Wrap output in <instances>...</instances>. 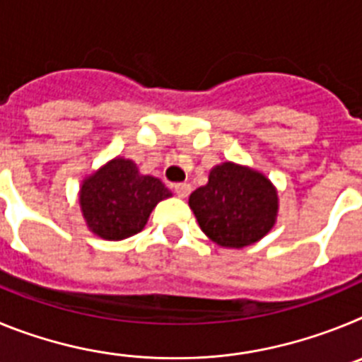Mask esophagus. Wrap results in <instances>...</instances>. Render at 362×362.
<instances>
[{
	"instance_id": "esophagus-1",
	"label": "esophagus",
	"mask_w": 362,
	"mask_h": 362,
	"mask_svg": "<svg viewBox=\"0 0 362 362\" xmlns=\"http://www.w3.org/2000/svg\"><path fill=\"white\" fill-rule=\"evenodd\" d=\"M174 192L177 194V197H188L192 192V187L188 183H177L174 185Z\"/></svg>"
}]
</instances>
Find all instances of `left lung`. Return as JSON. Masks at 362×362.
<instances>
[{"label":"left lung","mask_w":362,"mask_h":362,"mask_svg":"<svg viewBox=\"0 0 362 362\" xmlns=\"http://www.w3.org/2000/svg\"><path fill=\"white\" fill-rule=\"evenodd\" d=\"M192 212L214 243L243 248L267 235L276 223V188L259 172L223 163L212 168L209 183L192 192Z\"/></svg>","instance_id":"obj_1"}]
</instances>
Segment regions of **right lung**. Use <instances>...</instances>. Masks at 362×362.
Returning a JSON list of instances; mask_svg holds the SVG:
<instances>
[{
    "mask_svg": "<svg viewBox=\"0 0 362 362\" xmlns=\"http://www.w3.org/2000/svg\"><path fill=\"white\" fill-rule=\"evenodd\" d=\"M170 196L158 177L141 175L130 159H114L85 179L79 204L92 232L119 241L141 232L153 206Z\"/></svg>",
    "mask_w": 362,
    "mask_h": 362,
    "instance_id": "right-lung-1",
    "label": "right lung"
}]
</instances>
